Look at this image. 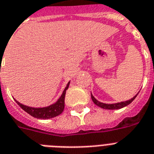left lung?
<instances>
[{
    "instance_id": "obj_1",
    "label": "left lung",
    "mask_w": 154,
    "mask_h": 154,
    "mask_svg": "<svg viewBox=\"0 0 154 154\" xmlns=\"http://www.w3.org/2000/svg\"><path fill=\"white\" fill-rule=\"evenodd\" d=\"M138 94V93L134 97H132L131 99L130 100H128V101H121V102H118V103H115V104H105V103H102V102H100L97 100V99L95 98L92 94H91V98H92V101H94L95 105L99 106V107L102 108L104 109H110V110H113V109H122V108L125 107L127 105H128L129 104L132 102V101H134V98L137 97V95Z\"/></svg>"
}]
</instances>
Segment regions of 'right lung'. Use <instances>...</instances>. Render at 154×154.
<instances>
[{
  "instance_id": "obj_1",
  "label": "right lung",
  "mask_w": 154,
  "mask_h": 154,
  "mask_svg": "<svg viewBox=\"0 0 154 154\" xmlns=\"http://www.w3.org/2000/svg\"><path fill=\"white\" fill-rule=\"evenodd\" d=\"M70 82H68L67 86L64 89V91H63V94H61L60 97L57 101L53 105L47 106V107L44 108H32L24 105L23 104H20L19 101L16 100V102L18 105H20V107L23 109L24 111L30 114V116H32L33 117L38 118V119H43V120H46V119H50V118H53L55 116H59L60 114H61L63 112V109H64V98H65V94L66 91L68 90V86H69Z\"/></svg>"
}]
</instances>
